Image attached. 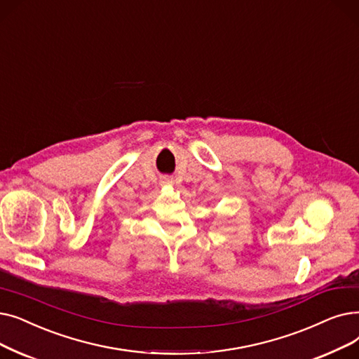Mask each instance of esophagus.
Returning <instances> with one entry per match:
<instances>
[{"label":"esophagus","instance_id":"obj_1","mask_svg":"<svg viewBox=\"0 0 359 359\" xmlns=\"http://www.w3.org/2000/svg\"><path fill=\"white\" fill-rule=\"evenodd\" d=\"M163 182H168V184H169V182H172V180H169V178H165V180H163Z\"/></svg>","mask_w":359,"mask_h":359}]
</instances>
